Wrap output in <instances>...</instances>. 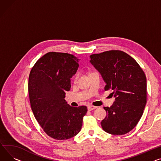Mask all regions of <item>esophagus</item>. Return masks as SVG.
I'll list each match as a JSON object with an SVG mask.
<instances>
[{
  "mask_svg": "<svg viewBox=\"0 0 161 161\" xmlns=\"http://www.w3.org/2000/svg\"><path fill=\"white\" fill-rule=\"evenodd\" d=\"M97 108V107H95V106H92V105H89L87 107V109H88V111H92V110H94L95 109Z\"/></svg>",
  "mask_w": 161,
  "mask_h": 161,
  "instance_id": "1",
  "label": "esophagus"
}]
</instances>
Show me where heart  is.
<instances>
[{
	"instance_id": "obj_1",
	"label": "heart",
	"mask_w": 161,
	"mask_h": 161,
	"mask_svg": "<svg viewBox=\"0 0 161 161\" xmlns=\"http://www.w3.org/2000/svg\"><path fill=\"white\" fill-rule=\"evenodd\" d=\"M77 78H78V76H76V77H75V79H76H76H77Z\"/></svg>"
}]
</instances>
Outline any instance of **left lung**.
I'll list each match as a JSON object with an SVG mask.
<instances>
[{
  "label": "left lung",
  "instance_id": "8db88e82",
  "mask_svg": "<svg viewBox=\"0 0 161 161\" xmlns=\"http://www.w3.org/2000/svg\"><path fill=\"white\" fill-rule=\"evenodd\" d=\"M90 63L101 74L105 90L112 89L113 105L104 107L103 130L111 135L131 131L142 116L146 104V77L138 63L127 53L109 50L90 56Z\"/></svg>",
  "mask_w": 161,
  "mask_h": 161
}]
</instances>
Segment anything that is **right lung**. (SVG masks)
<instances>
[{"label": "right lung", "instance_id": "right-lung-1", "mask_svg": "<svg viewBox=\"0 0 161 161\" xmlns=\"http://www.w3.org/2000/svg\"><path fill=\"white\" fill-rule=\"evenodd\" d=\"M79 59L67 53L51 52L36 63L28 79L31 110L42 130L56 140H67L81 130L86 106L71 107L65 91L76 73Z\"/></svg>", "mask_w": 161, "mask_h": 161}]
</instances>
